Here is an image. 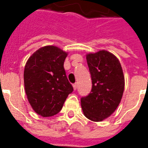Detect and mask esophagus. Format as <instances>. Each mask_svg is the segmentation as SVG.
Returning <instances> with one entry per match:
<instances>
[{
	"mask_svg": "<svg viewBox=\"0 0 148 148\" xmlns=\"http://www.w3.org/2000/svg\"><path fill=\"white\" fill-rule=\"evenodd\" d=\"M73 88H74V90H75L77 88V83H74V84H73Z\"/></svg>",
	"mask_w": 148,
	"mask_h": 148,
	"instance_id": "obj_1",
	"label": "esophagus"
}]
</instances>
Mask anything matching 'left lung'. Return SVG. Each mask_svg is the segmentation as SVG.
I'll return each instance as SVG.
<instances>
[{
	"label": "left lung",
	"mask_w": 148,
	"mask_h": 148,
	"mask_svg": "<svg viewBox=\"0 0 148 148\" xmlns=\"http://www.w3.org/2000/svg\"><path fill=\"white\" fill-rule=\"evenodd\" d=\"M92 88L81 99L84 114L93 121H101L111 115L119 105L124 89L121 65L110 52L100 51L87 55Z\"/></svg>",
	"instance_id": "8db88e82"
}]
</instances>
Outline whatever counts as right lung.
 Instances as JSON below:
<instances>
[{"instance_id":"right-lung-1","label":"right lung","mask_w":148,"mask_h":148,"mask_svg":"<svg viewBox=\"0 0 148 148\" xmlns=\"http://www.w3.org/2000/svg\"><path fill=\"white\" fill-rule=\"evenodd\" d=\"M67 55L58 47L45 46L35 51L26 63L25 92L34 110L42 117L60 112L74 90L64 67Z\"/></svg>"}]
</instances>
